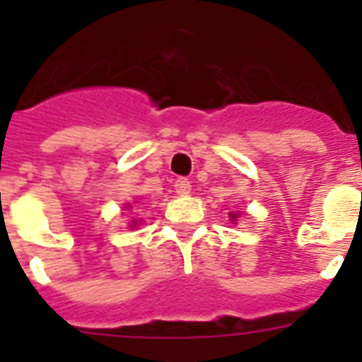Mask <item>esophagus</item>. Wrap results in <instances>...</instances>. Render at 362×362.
I'll list each match as a JSON object with an SVG mask.
<instances>
[{"instance_id":"34e87169","label":"esophagus","mask_w":362,"mask_h":362,"mask_svg":"<svg viewBox=\"0 0 362 362\" xmlns=\"http://www.w3.org/2000/svg\"><path fill=\"white\" fill-rule=\"evenodd\" d=\"M175 189L178 195H187V193L192 192V184H189L187 178H178V180L175 182Z\"/></svg>"}]
</instances>
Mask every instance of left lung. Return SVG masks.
Here are the masks:
<instances>
[{
  "mask_svg": "<svg viewBox=\"0 0 362 362\" xmlns=\"http://www.w3.org/2000/svg\"><path fill=\"white\" fill-rule=\"evenodd\" d=\"M238 216H240V212H237V214H235V212H231V214H229V218H231L233 221H237Z\"/></svg>",
  "mask_w": 362,
  "mask_h": 362,
  "instance_id": "1",
  "label": "left lung"
}]
</instances>
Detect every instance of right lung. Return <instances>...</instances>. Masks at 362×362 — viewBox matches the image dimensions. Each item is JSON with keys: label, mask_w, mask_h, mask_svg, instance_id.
Here are the masks:
<instances>
[{"label": "right lung", "mask_w": 362, "mask_h": 362, "mask_svg": "<svg viewBox=\"0 0 362 362\" xmlns=\"http://www.w3.org/2000/svg\"><path fill=\"white\" fill-rule=\"evenodd\" d=\"M136 226V221H131V226L129 227H135Z\"/></svg>", "instance_id": "right-lung-1"}]
</instances>
